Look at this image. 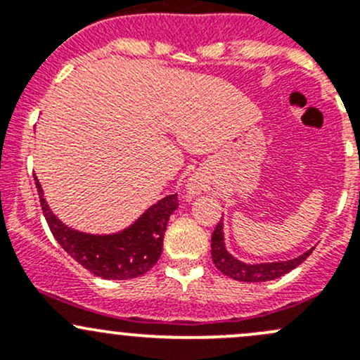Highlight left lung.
Here are the masks:
<instances>
[{
	"label": "left lung",
	"mask_w": 360,
	"mask_h": 360,
	"mask_svg": "<svg viewBox=\"0 0 360 360\" xmlns=\"http://www.w3.org/2000/svg\"><path fill=\"white\" fill-rule=\"evenodd\" d=\"M210 252H212V261L216 264L217 270L221 274L228 275L230 278H235L238 282H266L275 281V278L282 277V275L289 274L294 270L297 264L303 263L311 250H307L301 256L294 257L289 261H277V263H261V264H248L242 261L235 259L226 248H224V237H223V223H217L216 230L212 233V244H210Z\"/></svg>",
	"instance_id": "obj_1"
}]
</instances>
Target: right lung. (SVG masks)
I'll return each instance as SVG.
<instances>
[{"mask_svg": "<svg viewBox=\"0 0 360 360\" xmlns=\"http://www.w3.org/2000/svg\"><path fill=\"white\" fill-rule=\"evenodd\" d=\"M34 181L50 231L60 248L90 274L112 281H127L141 277L157 264L169 217L179 205L177 195L158 200L136 223L120 233L90 235L60 223L43 198L41 184L36 177Z\"/></svg>", "mask_w": 360, "mask_h": 360, "instance_id": "add662e5", "label": "right lung"}]
</instances>
